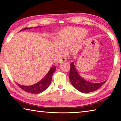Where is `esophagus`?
Masks as SVG:
<instances>
[{
    "label": "esophagus",
    "instance_id": "obj_1",
    "mask_svg": "<svg viewBox=\"0 0 121 121\" xmlns=\"http://www.w3.org/2000/svg\"><path fill=\"white\" fill-rule=\"evenodd\" d=\"M67 61V59L66 58H63L62 59H60V60L59 62H60V63H61V62H65V61Z\"/></svg>",
    "mask_w": 121,
    "mask_h": 121
}]
</instances>
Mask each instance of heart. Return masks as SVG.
Here are the masks:
<instances>
[{
    "label": "heart",
    "instance_id": "b5f03b06",
    "mask_svg": "<svg viewBox=\"0 0 121 121\" xmlns=\"http://www.w3.org/2000/svg\"><path fill=\"white\" fill-rule=\"evenodd\" d=\"M87 33L86 29L80 27H69L59 32L54 44L55 53L60 55L65 50L70 48L73 53L79 52L84 44V37Z\"/></svg>",
    "mask_w": 121,
    "mask_h": 121
}]
</instances>
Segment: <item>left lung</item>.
<instances>
[{
	"instance_id": "obj_1",
	"label": "left lung",
	"mask_w": 121,
	"mask_h": 121,
	"mask_svg": "<svg viewBox=\"0 0 121 121\" xmlns=\"http://www.w3.org/2000/svg\"><path fill=\"white\" fill-rule=\"evenodd\" d=\"M69 79L73 86L78 91L84 93H87L95 91L106 82L105 81L101 83H94L85 80L78 73L73 62L70 63Z\"/></svg>"
}]
</instances>
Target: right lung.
Segmentation results:
<instances>
[{
    "label": "right lung",
    "mask_w": 121,
    "mask_h": 121,
    "mask_svg": "<svg viewBox=\"0 0 121 121\" xmlns=\"http://www.w3.org/2000/svg\"><path fill=\"white\" fill-rule=\"evenodd\" d=\"M42 27V26H37L36 28H39ZM31 28H24L23 29L21 30V31L22 30H26V29H31ZM56 70V67H52L50 68V70L48 71V73L47 74L45 75L43 78L41 79L40 81H39L38 83L35 84L34 85H20L19 84L16 83L17 85L19 86L21 88V89L24 90V91L26 92L30 93H33V94H37V93H40L42 92L45 91L46 89H48L49 87V86L51 84V81H52V77L53 73H54V71Z\"/></svg>",
    "instance_id": "right-lung-1"
}]
</instances>
